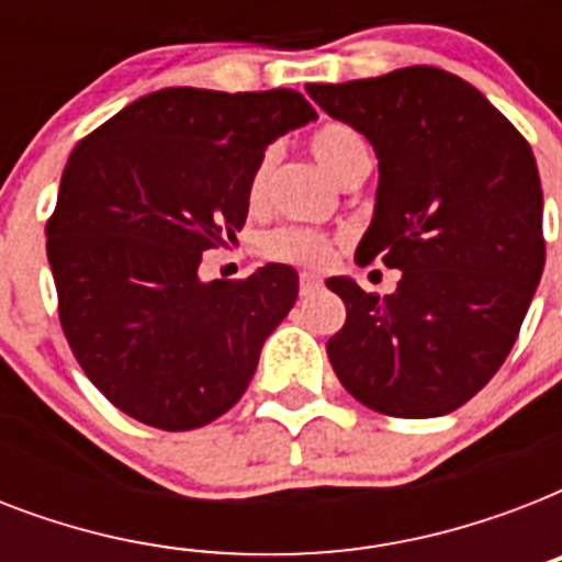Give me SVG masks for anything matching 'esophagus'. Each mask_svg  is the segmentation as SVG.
Wrapping results in <instances>:
<instances>
[{
	"label": "esophagus",
	"mask_w": 562,
	"mask_h": 562,
	"mask_svg": "<svg viewBox=\"0 0 562 562\" xmlns=\"http://www.w3.org/2000/svg\"><path fill=\"white\" fill-rule=\"evenodd\" d=\"M321 277H315V273H300V297H308V294H315V291H321Z\"/></svg>",
	"instance_id": "1"
}]
</instances>
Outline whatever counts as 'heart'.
<instances>
[{
  "mask_svg": "<svg viewBox=\"0 0 562 562\" xmlns=\"http://www.w3.org/2000/svg\"><path fill=\"white\" fill-rule=\"evenodd\" d=\"M315 160L329 178H341V171L350 166L356 157L368 154V145L361 139L359 131L350 125H324L321 131L312 134L308 143ZM268 171H271V154H265L262 160L256 162L250 183H247V198L250 201H262L265 187H268ZM262 250L273 262L297 265V268H324L333 262L335 241L321 229L308 227H277L271 229L262 241Z\"/></svg>",
  "mask_w": 562,
  "mask_h": 562,
  "instance_id": "1",
  "label": "heart"
}]
</instances>
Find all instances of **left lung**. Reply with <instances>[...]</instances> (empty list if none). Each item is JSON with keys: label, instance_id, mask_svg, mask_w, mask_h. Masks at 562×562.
Returning a JSON list of instances; mask_svg holds the SVG:
<instances>
[{"label": "left lung", "instance_id": "obj_1", "mask_svg": "<svg viewBox=\"0 0 562 562\" xmlns=\"http://www.w3.org/2000/svg\"><path fill=\"white\" fill-rule=\"evenodd\" d=\"M306 90L379 157L356 259L402 271L387 297L326 280L347 306L326 344L335 375L379 414L443 417L505 364L542 277L531 145L472 83L435 66Z\"/></svg>", "mask_w": 562, "mask_h": 562}]
</instances>
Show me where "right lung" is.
I'll use <instances>...</instances> for the list:
<instances>
[{
  "label": "right lung",
  "instance_id": "1",
  "mask_svg": "<svg viewBox=\"0 0 562 562\" xmlns=\"http://www.w3.org/2000/svg\"><path fill=\"white\" fill-rule=\"evenodd\" d=\"M315 116L297 90L169 87L69 154L46 221L57 315L83 373L127 417L189 431L247 391L297 271L201 282L198 268L245 227L265 145Z\"/></svg>",
  "mask_w": 562,
  "mask_h": 562
}]
</instances>
